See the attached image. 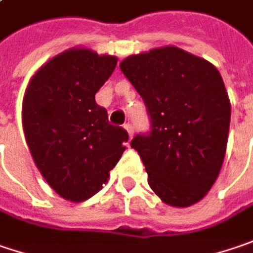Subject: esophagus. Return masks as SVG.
<instances>
[{
  "mask_svg": "<svg viewBox=\"0 0 253 253\" xmlns=\"http://www.w3.org/2000/svg\"><path fill=\"white\" fill-rule=\"evenodd\" d=\"M124 128H125V131L128 132V135H129V138H132V136H133L132 125H131V124H125V125H124Z\"/></svg>",
  "mask_w": 253,
  "mask_h": 253,
  "instance_id": "obj_1",
  "label": "esophagus"
}]
</instances>
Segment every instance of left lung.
<instances>
[{
  "label": "left lung",
  "mask_w": 253,
  "mask_h": 253,
  "mask_svg": "<svg viewBox=\"0 0 253 253\" xmlns=\"http://www.w3.org/2000/svg\"><path fill=\"white\" fill-rule=\"evenodd\" d=\"M120 68L151 117L149 135L131 142L151 189L175 208L199 202L226 154L231 102L219 71L173 45L129 55Z\"/></svg>",
  "instance_id": "8db88e82"
}]
</instances>
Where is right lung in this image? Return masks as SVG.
Here are the masks:
<instances>
[{"instance_id": "obj_1", "label": "right lung", "mask_w": 253, "mask_h": 253, "mask_svg": "<svg viewBox=\"0 0 253 253\" xmlns=\"http://www.w3.org/2000/svg\"><path fill=\"white\" fill-rule=\"evenodd\" d=\"M118 58L85 46L65 49L32 75L22 99V128L32 159L46 183L71 202L94 196L109 179L128 141L108 122L95 94Z\"/></svg>"}]
</instances>
